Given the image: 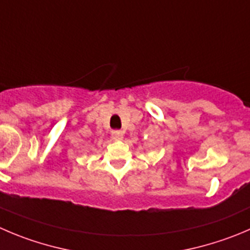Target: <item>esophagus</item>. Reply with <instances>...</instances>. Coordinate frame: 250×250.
<instances>
[{"instance_id": "1", "label": "esophagus", "mask_w": 250, "mask_h": 250, "mask_svg": "<svg viewBox=\"0 0 250 250\" xmlns=\"http://www.w3.org/2000/svg\"><path fill=\"white\" fill-rule=\"evenodd\" d=\"M123 136H124V132L120 131V130H114V131H111V137H113L114 140H116V141L123 139Z\"/></svg>"}]
</instances>
